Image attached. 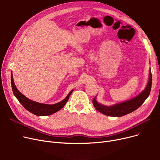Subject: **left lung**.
I'll return each instance as SVG.
<instances>
[{
  "instance_id": "obj_1",
  "label": "left lung",
  "mask_w": 160,
  "mask_h": 160,
  "mask_svg": "<svg viewBox=\"0 0 160 160\" xmlns=\"http://www.w3.org/2000/svg\"><path fill=\"white\" fill-rule=\"evenodd\" d=\"M152 87V73L150 71L149 79L146 88L140 94L128 101L117 104L112 106H107L98 103L96 97L93 99V104L96 110L106 115L112 117H122L128 114L139 108L150 95Z\"/></svg>"
}]
</instances>
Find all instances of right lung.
Instances as JSON below:
<instances>
[{
	"label": "right lung",
	"instance_id": "1",
	"mask_svg": "<svg viewBox=\"0 0 160 160\" xmlns=\"http://www.w3.org/2000/svg\"><path fill=\"white\" fill-rule=\"evenodd\" d=\"M11 83H12V88L13 95L17 98L18 99V100L22 104V106L30 113L38 116H46V115H52L57 112L58 111L60 110L67 103V100H69V98L73 91V89L71 90L70 91V93L67 95L66 98L60 102L54 104H51V105L45 104H41L35 101H33V100L28 99V98L24 96L22 93H21L15 87V85L13 82L12 73L11 74Z\"/></svg>",
	"mask_w": 160,
	"mask_h": 160
}]
</instances>
